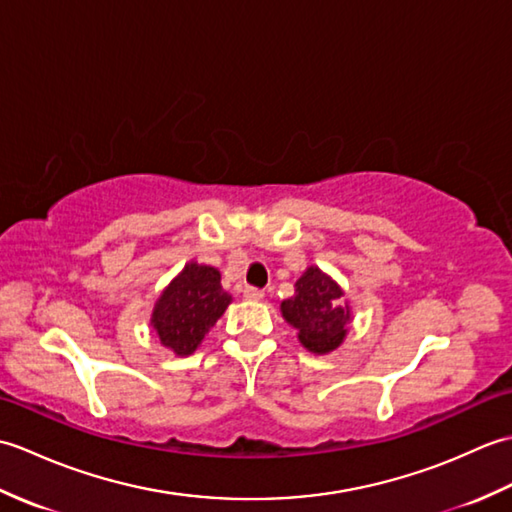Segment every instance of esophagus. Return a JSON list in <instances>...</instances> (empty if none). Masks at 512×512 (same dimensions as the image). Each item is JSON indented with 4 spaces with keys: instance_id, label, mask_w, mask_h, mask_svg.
I'll return each instance as SVG.
<instances>
[{
    "instance_id": "1",
    "label": "esophagus",
    "mask_w": 512,
    "mask_h": 512,
    "mask_svg": "<svg viewBox=\"0 0 512 512\" xmlns=\"http://www.w3.org/2000/svg\"><path fill=\"white\" fill-rule=\"evenodd\" d=\"M244 299H248V301H262L264 299V290L253 288V286H246L244 288Z\"/></svg>"
}]
</instances>
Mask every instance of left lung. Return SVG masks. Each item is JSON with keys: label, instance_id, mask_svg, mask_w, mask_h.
I'll use <instances>...</instances> for the list:
<instances>
[{"label": "left lung", "instance_id": "obj_1", "mask_svg": "<svg viewBox=\"0 0 512 512\" xmlns=\"http://www.w3.org/2000/svg\"><path fill=\"white\" fill-rule=\"evenodd\" d=\"M281 314L312 354H328L345 339L352 312L343 290L321 268L310 266L295 284V295L281 301Z\"/></svg>", "mask_w": 512, "mask_h": 512}]
</instances>
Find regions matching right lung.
Returning <instances> with one entry per match:
<instances>
[{"label":"right lung","mask_w":512,"mask_h":512,"mask_svg":"<svg viewBox=\"0 0 512 512\" xmlns=\"http://www.w3.org/2000/svg\"><path fill=\"white\" fill-rule=\"evenodd\" d=\"M220 279L217 268L189 262L162 290L151 312V328L156 330L160 343L176 356H189L198 350L204 334L231 303V295L222 288Z\"/></svg>","instance_id":"right-lung-1"}]
</instances>
